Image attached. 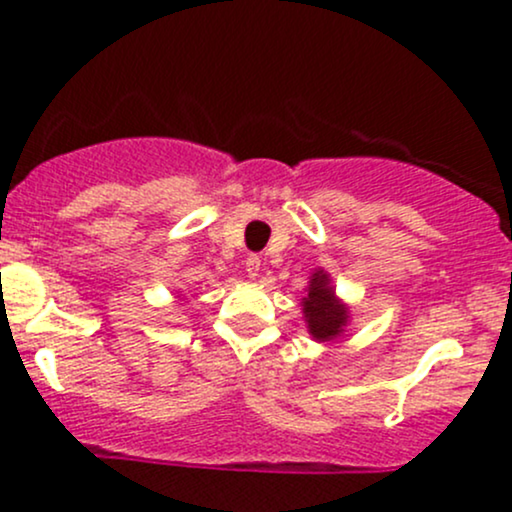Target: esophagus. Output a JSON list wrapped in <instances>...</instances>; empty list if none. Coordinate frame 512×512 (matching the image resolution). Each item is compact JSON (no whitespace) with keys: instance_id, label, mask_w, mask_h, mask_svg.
Returning <instances> with one entry per match:
<instances>
[{"instance_id":"esophagus-1","label":"esophagus","mask_w":512,"mask_h":512,"mask_svg":"<svg viewBox=\"0 0 512 512\" xmlns=\"http://www.w3.org/2000/svg\"><path fill=\"white\" fill-rule=\"evenodd\" d=\"M245 272H248L250 279H257L262 272V260L257 255H250L248 260H245Z\"/></svg>"}]
</instances>
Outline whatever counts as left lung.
<instances>
[{"instance_id":"1","label":"left lung","mask_w":512,"mask_h":512,"mask_svg":"<svg viewBox=\"0 0 512 512\" xmlns=\"http://www.w3.org/2000/svg\"><path fill=\"white\" fill-rule=\"evenodd\" d=\"M303 315L315 342H332L344 334L349 308L337 298L325 269H315L310 276L308 296L303 298Z\"/></svg>"}]
</instances>
